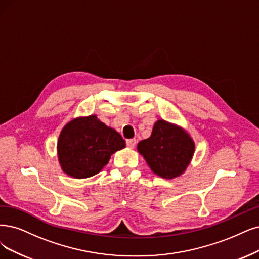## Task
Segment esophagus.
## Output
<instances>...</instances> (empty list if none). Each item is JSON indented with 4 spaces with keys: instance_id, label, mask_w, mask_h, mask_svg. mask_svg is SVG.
Here are the masks:
<instances>
[{
    "instance_id": "esophagus-1",
    "label": "esophagus",
    "mask_w": 259,
    "mask_h": 259,
    "mask_svg": "<svg viewBox=\"0 0 259 259\" xmlns=\"http://www.w3.org/2000/svg\"><path fill=\"white\" fill-rule=\"evenodd\" d=\"M127 146L129 148H135V146L137 145V140L136 139H130V140H127Z\"/></svg>"
}]
</instances>
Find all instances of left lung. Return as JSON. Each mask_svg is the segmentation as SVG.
<instances>
[{
	"mask_svg": "<svg viewBox=\"0 0 259 259\" xmlns=\"http://www.w3.org/2000/svg\"><path fill=\"white\" fill-rule=\"evenodd\" d=\"M138 151L152 173L164 179H174L183 175L191 163L195 144L183 127L158 119L151 136L138 144Z\"/></svg>",
	"mask_w": 259,
	"mask_h": 259,
	"instance_id": "obj_1",
	"label": "left lung"
}]
</instances>
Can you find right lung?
<instances>
[{
  "instance_id": "1",
  "label": "right lung",
  "mask_w": 259,
  "mask_h": 259,
  "mask_svg": "<svg viewBox=\"0 0 259 259\" xmlns=\"http://www.w3.org/2000/svg\"><path fill=\"white\" fill-rule=\"evenodd\" d=\"M126 147L119 133L100 121L96 115L79 116L62 129L56 150L62 170L75 179L100 173L111 156Z\"/></svg>"
}]
</instances>
